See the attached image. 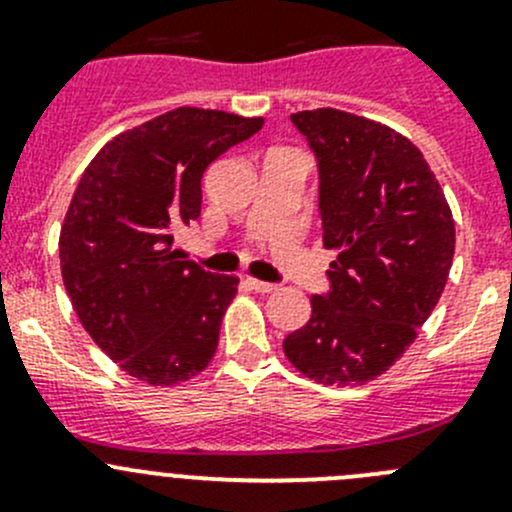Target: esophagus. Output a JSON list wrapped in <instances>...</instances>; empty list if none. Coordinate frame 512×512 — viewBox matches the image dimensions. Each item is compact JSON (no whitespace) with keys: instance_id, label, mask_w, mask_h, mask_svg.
<instances>
[{"instance_id":"1","label":"esophagus","mask_w":512,"mask_h":512,"mask_svg":"<svg viewBox=\"0 0 512 512\" xmlns=\"http://www.w3.org/2000/svg\"><path fill=\"white\" fill-rule=\"evenodd\" d=\"M247 285H250V289H255V292L260 294H270L275 292L277 285H272V282H262V280H247Z\"/></svg>"}]
</instances>
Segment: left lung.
<instances>
[{
  "instance_id": "8db88e82",
  "label": "left lung",
  "mask_w": 512,
  "mask_h": 512,
  "mask_svg": "<svg viewBox=\"0 0 512 512\" xmlns=\"http://www.w3.org/2000/svg\"><path fill=\"white\" fill-rule=\"evenodd\" d=\"M319 170L324 247L339 250L329 292L282 342L317 384L354 386L384 374L441 299L456 227L421 151L384 123L337 111L292 113Z\"/></svg>"
}]
</instances>
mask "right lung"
<instances>
[{
  "label": "right lung",
  "mask_w": 512,
  "mask_h": 512,
  "mask_svg": "<svg viewBox=\"0 0 512 512\" xmlns=\"http://www.w3.org/2000/svg\"><path fill=\"white\" fill-rule=\"evenodd\" d=\"M262 123L175 108L106 143L76 185L59 237L66 292L101 352L146 384L188 381L218 349L237 277L183 260L173 235L200 215L205 168Z\"/></svg>",
  "instance_id": "obj_1"
}]
</instances>
